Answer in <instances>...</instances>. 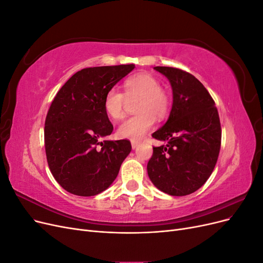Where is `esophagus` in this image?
I'll return each mask as SVG.
<instances>
[{"label":"esophagus","mask_w":263,"mask_h":263,"mask_svg":"<svg viewBox=\"0 0 263 263\" xmlns=\"http://www.w3.org/2000/svg\"><path fill=\"white\" fill-rule=\"evenodd\" d=\"M139 144H140V142L137 141V140H132V147H133V149H136L139 146Z\"/></svg>","instance_id":"1"}]
</instances>
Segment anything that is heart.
<instances>
[{
    "label": "heart",
    "instance_id": "b5f03b06",
    "mask_svg": "<svg viewBox=\"0 0 263 263\" xmlns=\"http://www.w3.org/2000/svg\"><path fill=\"white\" fill-rule=\"evenodd\" d=\"M135 110L137 114L127 118L119 125L117 134L119 137L139 139L153 128L156 118H163L169 110V94L161 87L158 79L148 73H139L129 77L124 82V93L117 87L109 89L104 98L106 114L119 121L125 116L126 100H137Z\"/></svg>",
    "mask_w": 263,
    "mask_h": 263
}]
</instances>
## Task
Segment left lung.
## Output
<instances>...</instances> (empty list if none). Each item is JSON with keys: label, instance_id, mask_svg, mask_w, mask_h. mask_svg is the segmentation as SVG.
I'll return each instance as SVG.
<instances>
[{"label": "left lung", "instance_id": "1", "mask_svg": "<svg viewBox=\"0 0 263 263\" xmlns=\"http://www.w3.org/2000/svg\"><path fill=\"white\" fill-rule=\"evenodd\" d=\"M155 70L169 79L173 104L168 121L153 134L166 145L154 147L148 176L166 194L187 195L208 181L216 165L221 141L219 115L211 94L194 76L171 67Z\"/></svg>", "mask_w": 263, "mask_h": 263}]
</instances>
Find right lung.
Masks as SVG:
<instances>
[{
    "label": "right lung",
    "instance_id": "1",
    "mask_svg": "<svg viewBox=\"0 0 263 263\" xmlns=\"http://www.w3.org/2000/svg\"><path fill=\"white\" fill-rule=\"evenodd\" d=\"M135 65L85 68L62 85L45 121V150L53 178L69 193L93 196L116 179L130 141L105 140L113 132L106 92Z\"/></svg>",
    "mask_w": 263,
    "mask_h": 263
}]
</instances>
